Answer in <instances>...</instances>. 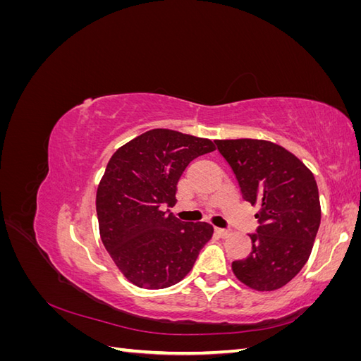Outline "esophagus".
<instances>
[{
  "label": "esophagus",
  "instance_id": "obj_1",
  "mask_svg": "<svg viewBox=\"0 0 361 361\" xmlns=\"http://www.w3.org/2000/svg\"><path fill=\"white\" fill-rule=\"evenodd\" d=\"M215 232H216V235L220 236V238H228V236H231V231H226V228H215Z\"/></svg>",
  "mask_w": 361,
  "mask_h": 361
}]
</instances>
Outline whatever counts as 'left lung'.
<instances>
[{"label":"left lung","mask_w":361,"mask_h":361,"mask_svg":"<svg viewBox=\"0 0 361 361\" xmlns=\"http://www.w3.org/2000/svg\"><path fill=\"white\" fill-rule=\"evenodd\" d=\"M243 199L259 206L251 253L232 262L233 274L251 289L276 290L305 265L321 224L314 176L290 152L264 140H216Z\"/></svg>","instance_id":"obj_1"}]
</instances>
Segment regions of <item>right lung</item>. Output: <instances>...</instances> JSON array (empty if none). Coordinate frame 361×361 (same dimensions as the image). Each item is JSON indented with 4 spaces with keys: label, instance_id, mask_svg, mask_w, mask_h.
Returning a JSON list of instances; mask_svg holds the SVG:
<instances>
[{
    "label": "right lung",
    "instance_id": "1",
    "mask_svg": "<svg viewBox=\"0 0 361 361\" xmlns=\"http://www.w3.org/2000/svg\"><path fill=\"white\" fill-rule=\"evenodd\" d=\"M215 150L211 140L152 129L116 150L96 192L101 239L123 276L162 289L188 274L209 241V223H183L166 207L188 164Z\"/></svg>",
    "mask_w": 361,
    "mask_h": 361
}]
</instances>
